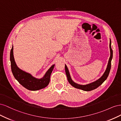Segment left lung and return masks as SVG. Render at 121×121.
I'll return each mask as SVG.
<instances>
[{
    "label": "left lung",
    "mask_w": 121,
    "mask_h": 121,
    "mask_svg": "<svg viewBox=\"0 0 121 121\" xmlns=\"http://www.w3.org/2000/svg\"><path fill=\"white\" fill-rule=\"evenodd\" d=\"M109 48H110V57H109V60L108 62V64L107 65V68L106 69V70L105 71L104 73V74L102 75V76L101 77L98 79V80H96L95 81L93 82L92 83H90L89 84H86V85H80V84H77L74 81H73L71 77L70 74H69V69L67 68V66L66 65H65V74H66L67 77V79L71 85L73 86L74 87L76 88L77 89H81L84 91H91L92 90H94L95 89L97 88V87H98L100 85H101V84L104 83V82L105 81V80L107 79L109 75V72H110L111 70V61L112 58V49L111 47V40L110 39V42H109Z\"/></svg>",
    "instance_id": "left-lung-1"
}]
</instances>
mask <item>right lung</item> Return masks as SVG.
I'll use <instances>...</instances> for the list:
<instances>
[{
	"label": "right lung",
	"mask_w": 121,
	"mask_h": 121,
	"mask_svg": "<svg viewBox=\"0 0 121 121\" xmlns=\"http://www.w3.org/2000/svg\"><path fill=\"white\" fill-rule=\"evenodd\" d=\"M11 69L14 77L22 85L29 90L36 91L46 87L50 82V77L55 65H53L41 79L36 78L30 74L20 69L14 61L13 45L10 53Z\"/></svg>",
	"instance_id": "add662e5"
}]
</instances>
